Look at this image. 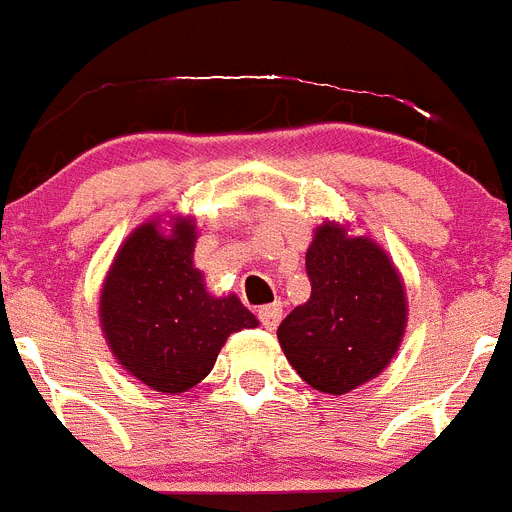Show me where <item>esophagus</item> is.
<instances>
[{
	"label": "esophagus",
	"mask_w": 512,
	"mask_h": 512,
	"mask_svg": "<svg viewBox=\"0 0 512 512\" xmlns=\"http://www.w3.org/2000/svg\"><path fill=\"white\" fill-rule=\"evenodd\" d=\"M259 320L266 330H276V325L281 322V304L274 302V304H266V307H261Z\"/></svg>",
	"instance_id": "esophagus-1"
}]
</instances>
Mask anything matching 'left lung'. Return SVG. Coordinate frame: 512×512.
I'll return each mask as SVG.
<instances>
[{"instance_id": "1", "label": "left lung", "mask_w": 512, "mask_h": 512, "mask_svg": "<svg viewBox=\"0 0 512 512\" xmlns=\"http://www.w3.org/2000/svg\"><path fill=\"white\" fill-rule=\"evenodd\" d=\"M312 294L281 322L276 337L302 381L342 396L391 363L406 330V289L391 256L373 238L322 223L307 248Z\"/></svg>"}]
</instances>
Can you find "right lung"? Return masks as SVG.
<instances>
[{
	"label": "right lung",
	"instance_id": "obj_1",
	"mask_svg": "<svg viewBox=\"0 0 512 512\" xmlns=\"http://www.w3.org/2000/svg\"><path fill=\"white\" fill-rule=\"evenodd\" d=\"M195 220H147L129 233L103 279L101 330L114 358L159 393H182L213 370L225 340L259 320L236 294L213 297L192 264Z\"/></svg>",
	"mask_w": 512,
	"mask_h": 512
}]
</instances>
